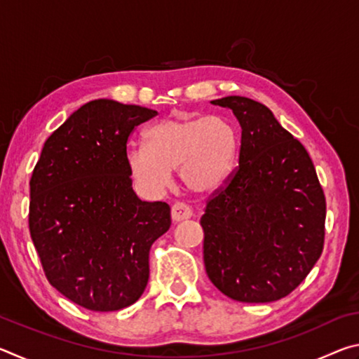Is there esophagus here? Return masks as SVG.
<instances>
[{"label": "esophagus", "mask_w": 359, "mask_h": 359, "mask_svg": "<svg viewBox=\"0 0 359 359\" xmlns=\"http://www.w3.org/2000/svg\"><path fill=\"white\" fill-rule=\"evenodd\" d=\"M191 215H193V210H191L190 205H187L185 203H175L172 205L171 217H172L174 223L188 220V218H191Z\"/></svg>", "instance_id": "esophagus-1"}]
</instances>
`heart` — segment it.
Masks as SVG:
<instances>
[{
	"mask_svg": "<svg viewBox=\"0 0 359 359\" xmlns=\"http://www.w3.org/2000/svg\"><path fill=\"white\" fill-rule=\"evenodd\" d=\"M145 145L126 151L133 180L158 194L172 182V171L188 191L209 194L223 187L238 158V135L220 115L175 114L145 131Z\"/></svg>",
	"mask_w": 359,
	"mask_h": 359,
	"instance_id": "b5f03b06",
	"label": "heart"
}]
</instances>
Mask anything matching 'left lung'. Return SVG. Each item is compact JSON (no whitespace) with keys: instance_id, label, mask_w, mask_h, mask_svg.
<instances>
[{"instance_id":"8db88e82","label":"left lung","mask_w":359,"mask_h":359,"mask_svg":"<svg viewBox=\"0 0 359 359\" xmlns=\"http://www.w3.org/2000/svg\"><path fill=\"white\" fill-rule=\"evenodd\" d=\"M210 102L233 111L242 136L239 168L201 217L205 272L231 299L277 301L323 252V188L307 150L264 104L244 96Z\"/></svg>"}]
</instances>
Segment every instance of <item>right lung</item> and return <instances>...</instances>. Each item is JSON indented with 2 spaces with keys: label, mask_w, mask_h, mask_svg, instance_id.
<instances>
[{
  "label": "right lung",
  "mask_w": 359,
  "mask_h": 359,
  "mask_svg": "<svg viewBox=\"0 0 359 359\" xmlns=\"http://www.w3.org/2000/svg\"><path fill=\"white\" fill-rule=\"evenodd\" d=\"M156 114L87 102L48 136L29 180V233L47 280L88 311L141 297L150 247L171 226V208L141 201L126 165L131 131Z\"/></svg>",
  "instance_id": "obj_1"
}]
</instances>
